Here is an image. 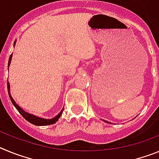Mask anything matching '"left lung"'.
<instances>
[{"label": "left lung", "mask_w": 159, "mask_h": 159, "mask_svg": "<svg viewBox=\"0 0 159 159\" xmlns=\"http://www.w3.org/2000/svg\"><path fill=\"white\" fill-rule=\"evenodd\" d=\"M104 122H106V123H108V122H107V121H105V120H104Z\"/></svg>", "instance_id": "left-lung-1"}]
</instances>
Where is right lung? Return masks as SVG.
<instances>
[{
	"label": "right lung",
	"instance_id": "right-lung-1",
	"mask_svg": "<svg viewBox=\"0 0 159 159\" xmlns=\"http://www.w3.org/2000/svg\"><path fill=\"white\" fill-rule=\"evenodd\" d=\"M12 54H11L10 57H9V59H8V67L9 66V64H10V63H11V60H12ZM7 88H8V95H9V98H10L11 101H12V104L15 106V107H16V110H17L18 111L20 112V115H21V116H23V117L25 118V119H26L27 121H29V123H31L32 124L36 125V126H46V125H52V124H53V123H56V122L58 121L59 118H60V116L62 115V112H63V111H64V109H63V110L60 112V114H59L58 116H57L55 118H53V119H42V118L37 117V116H33V115H31V114L27 113V112L24 111L20 107L18 106L17 104H16V102L13 100V99H12V96H11L10 92H9V90H10V85H9V83H8V82H7Z\"/></svg>",
	"mask_w": 159,
	"mask_h": 159
}]
</instances>
